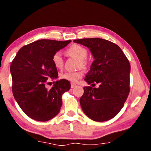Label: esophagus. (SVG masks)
<instances>
[{"label":"esophagus","mask_w":151,"mask_h":151,"mask_svg":"<svg viewBox=\"0 0 151 151\" xmlns=\"http://www.w3.org/2000/svg\"><path fill=\"white\" fill-rule=\"evenodd\" d=\"M76 86V84H75V83H71L70 86H71V88H72L75 87V86Z\"/></svg>","instance_id":"esophagus-1"}]
</instances>
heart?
I'll return each mask as SVG.
<instances>
[{
    "label": "heart",
    "mask_w": 151,
    "mask_h": 151,
    "mask_svg": "<svg viewBox=\"0 0 151 151\" xmlns=\"http://www.w3.org/2000/svg\"><path fill=\"white\" fill-rule=\"evenodd\" d=\"M66 53L68 55L73 57L79 60V65L81 67H86L87 65V61L86 58L87 57V50L83 46L77 44L71 45L69 48L66 50ZM52 62L53 65L57 69H61L63 67V59L62 55L60 52H57L53 55L52 57ZM83 76V73L82 71H76V72H65L60 74V78L63 80L68 81L71 83H76Z\"/></svg>",
    "instance_id": "heart-1"
}]
</instances>
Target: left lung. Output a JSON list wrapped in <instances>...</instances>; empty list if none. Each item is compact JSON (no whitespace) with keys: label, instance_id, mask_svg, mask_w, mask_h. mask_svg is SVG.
Masks as SVG:
<instances>
[{"label":"left lung","instance_id":"8db88e82","mask_svg":"<svg viewBox=\"0 0 151 151\" xmlns=\"http://www.w3.org/2000/svg\"><path fill=\"white\" fill-rule=\"evenodd\" d=\"M73 42L88 47L94 58L85 81L88 85L100 84L99 88L84 87L81 108L94 121H109L119 113L129 96V61L121 48L109 40L91 38Z\"/></svg>","mask_w":151,"mask_h":151}]
</instances>
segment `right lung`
<instances>
[{
    "label": "right lung",
    "instance_id": "right-lung-1",
    "mask_svg": "<svg viewBox=\"0 0 151 151\" xmlns=\"http://www.w3.org/2000/svg\"><path fill=\"white\" fill-rule=\"evenodd\" d=\"M70 41L37 40L22 47L12 61V93L20 109L30 118L45 122L59 112L62 95L70 88V83L61 79L50 89L46 85L50 79L58 77L57 69L52 62L53 55Z\"/></svg>",
    "mask_w": 151,
    "mask_h": 151
}]
</instances>
